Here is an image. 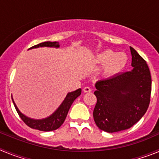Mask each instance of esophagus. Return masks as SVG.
<instances>
[{"label":"esophagus","mask_w":159,"mask_h":159,"mask_svg":"<svg viewBox=\"0 0 159 159\" xmlns=\"http://www.w3.org/2000/svg\"><path fill=\"white\" fill-rule=\"evenodd\" d=\"M84 92H92V88H89V87H84Z\"/></svg>","instance_id":"1"}]
</instances>
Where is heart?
Instances as JSON below:
<instances>
[{"instance_id":"b5f03b06","label":"heart","mask_w":159,"mask_h":159,"mask_svg":"<svg viewBox=\"0 0 159 159\" xmlns=\"http://www.w3.org/2000/svg\"><path fill=\"white\" fill-rule=\"evenodd\" d=\"M127 56L125 53H117L109 49L98 52L93 57L94 64L98 66L104 65L101 75L106 79H111L122 72L127 66Z\"/></svg>"}]
</instances>
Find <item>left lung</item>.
<instances>
[{"mask_svg":"<svg viewBox=\"0 0 159 159\" xmlns=\"http://www.w3.org/2000/svg\"><path fill=\"white\" fill-rule=\"evenodd\" d=\"M131 71L95 84V124L108 133L131 127L147 111L151 93V76L147 62L130 47Z\"/></svg>","mask_w":159,"mask_h":159,"instance_id":"obj_1","label":"left lung"}]
</instances>
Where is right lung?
<instances>
[{"label":"right lung","instance_id":"obj_1","mask_svg":"<svg viewBox=\"0 0 159 159\" xmlns=\"http://www.w3.org/2000/svg\"><path fill=\"white\" fill-rule=\"evenodd\" d=\"M40 47H48L58 48H60V44H59V42L57 41H46L39 43V44H36V45L30 48L29 49L37 48ZM80 94L81 88H79V89L75 90L74 92H68L67 95H66L65 99H64L62 103L60 105V107L57 108V110L55 111L51 116H49L48 117L41 119H32V118H29L25 116V115H24L18 109L17 106L16 105L12 98V99L18 115L20 116V117L21 118L22 120L25 122V124L28 125L31 128L36 129V130H41V131H52V130H55L58 129L64 123V120H65L66 117H67V112L69 111L72 102H74V100L76 99L77 97L80 95Z\"/></svg>","mask_w":159,"mask_h":159}]
</instances>
